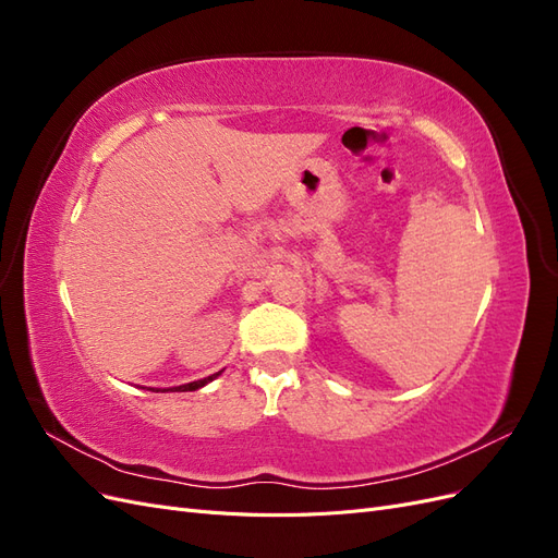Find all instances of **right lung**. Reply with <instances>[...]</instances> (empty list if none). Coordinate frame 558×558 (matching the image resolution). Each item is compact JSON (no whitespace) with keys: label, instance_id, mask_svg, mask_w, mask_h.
Returning <instances> with one entry per match:
<instances>
[{"label":"right lung","instance_id":"right-lung-1","mask_svg":"<svg viewBox=\"0 0 558 558\" xmlns=\"http://www.w3.org/2000/svg\"><path fill=\"white\" fill-rule=\"evenodd\" d=\"M223 373V369H221ZM221 373H214V375H209V377H205V379H197V381H189V384H181V386H170V388H150V386H142V388H146V391H154V393H183V391H197V388H202V386H207L209 381H214L218 375Z\"/></svg>","mask_w":558,"mask_h":558}]
</instances>
